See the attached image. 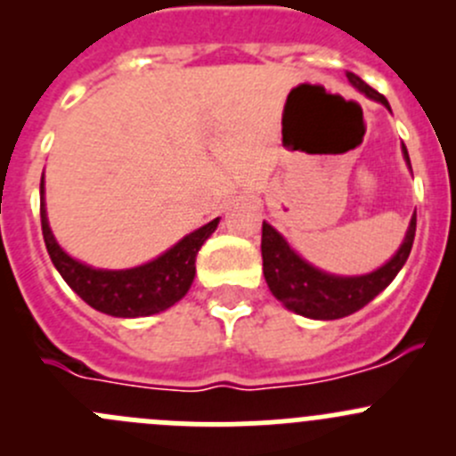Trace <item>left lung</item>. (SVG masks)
I'll use <instances>...</instances> for the list:
<instances>
[{"label":"left lung","mask_w":456,"mask_h":456,"mask_svg":"<svg viewBox=\"0 0 456 456\" xmlns=\"http://www.w3.org/2000/svg\"><path fill=\"white\" fill-rule=\"evenodd\" d=\"M348 81L360 87L366 96L379 101L390 110L388 101L384 94L372 90L369 84L360 79L357 75L348 72ZM403 156L408 165V150L403 145ZM417 232V214H412L411 227H408L403 245L399 251L386 262L381 269L372 271L369 275H355V278H339V275H329L324 271L315 269L309 262L302 260L300 256L293 254L284 238L271 227L269 223H262V271L265 280L269 284L271 293L287 306L289 311L311 317V320H339L346 317L362 306H366L375 296H379L386 287L395 280L408 256H411L412 242H415Z\"/></svg>","instance_id":"1"}]
</instances>
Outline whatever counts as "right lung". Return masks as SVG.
<instances>
[{
    "label": "right lung",
    "instance_id": "obj_1",
    "mask_svg": "<svg viewBox=\"0 0 456 456\" xmlns=\"http://www.w3.org/2000/svg\"><path fill=\"white\" fill-rule=\"evenodd\" d=\"M41 196H44V181H41ZM39 214L45 249L68 287L92 309L114 317H142L176 305L194 282L196 254H199L202 242L218 227V218L211 220L205 227L183 238L178 245H174L160 257L136 266V269L103 271L72 260L57 245L48 227L44 199H41Z\"/></svg>",
    "mask_w": 456,
    "mask_h": 456
}]
</instances>
